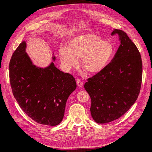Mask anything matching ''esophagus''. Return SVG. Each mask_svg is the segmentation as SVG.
<instances>
[{
    "label": "esophagus",
    "mask_w": 152,
    "mask_h": 152,
    "mask_svg": "<svg viewBox=\"0 0 152 152\" xmlns=\"http://www.w3.org/2000/svg\"><path fill=\"white\" fill-rule=\"evenodd\" d=\"M76 83H77V86H79V87H81V86H82V85H83V81L82 80H80V79H77L76 80Z\"/></svg>",
    "instance_id": "34e87169"
}]
</instances>
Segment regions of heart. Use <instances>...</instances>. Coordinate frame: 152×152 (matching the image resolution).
<instances>
[{
  "label": "heart",
  "instance_id": "heart-1",
  "mask_svg": "<svg viewBox=\"0 0 152 152\" xmlns=\"http://www.w3.org/2000/svg\"><path fill=\"white\" fill-rule=\"evenodd\" d=\"M114 46L109 41L100 37L86 34L71 38L69 48L61 46L59 56L64 68L69 70L78 65L81 58V66L90 73L96 74L102 71L110 62L114 53Z\"/></svg>",
  "mask_w": 152,
  "mask_h": 152
}]
</instances>
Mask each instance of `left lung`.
I'll use <instances>...</instances> for the list:
<instances>
[{"instance_id":"1","label":"left lung","mask_w":152,"mask_h":152,"mask_svg":"<svg viewBox=\"0 0 152 152\" xmlns=\"http://www.w3.org/2000/svg\"><path fill=\"white\" fill-rule=\"evenodd\" d=\"M120 45L111 62L100 72L87 79L84 88L89 94L93 120L103 124L124 115L140 94L142 75L140 53L127 34L114 29Z\"/></svg>"}]
</instances>
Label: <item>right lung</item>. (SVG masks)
I'll use <instances>...</instances> for the list:
<instances>
[{
	"instance_id": "1",
	"label": "right lung",
	"mask_w": 152,
	"mask_h": 152,
	"mask_svg": "<svg viewBox=\"0 0 152 152\" xmlns=\"http://www.w3.org/2000/svg\"><path fill=\"white\" fill-rule=\"evenodd\" d=\"M21 42L10 62V80L20 107L38 123L56 126L62 120L67 100L76 88L75 77L52 62L45 69L34 65ZM53 61L55 57H53Z\"/></svg>"
}]
</instances>
